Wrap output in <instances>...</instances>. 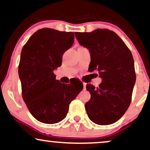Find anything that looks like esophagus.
<instances>
[{
  "mask_svg": "<svg viewBox=\"0 0 150 150\" xmlns=\"http://www.w3.org/2000/svg\"><path fill=\"white\" fill-rule=\"evenodd\" d=\"M83 85H84V89L85 90V89H86V83L83 82Z\"/></svg>",
  "mask_w": 150,
  "mask_h": 150,
  "instance_id": "1",
  "label": "esophagus"
}]
</instances>
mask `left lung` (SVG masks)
<instances>
[{"label": "left lung", "mask_w": 150, "mask_h": 150, "mask_svg": "<svg viewBox=\"0 0 150 150\" xmlns=\"http://www.w3.org/2000/svg\"><path fill=\"white\" fill-rule=\"evenodd\" d=\"M79 44L91 53L89 71L97 70L102 78L96 87L86 84L91 99L85 105L92 122L100 125L113 124L129 107L136 82L132 52L114 32L96 29L91 33H75Z\"/></svg>", "instance_id": "8db88e82"}]
</instances>
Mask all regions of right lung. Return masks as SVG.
Listing matches in <instances>:
<instances>
[{
  "instance_id": "right-lung-1",
  "label": "right lung",
  "mask_w": 150,
  "mask_h": 150,
  "mask_svg": "<svg viewBox=\"0 0 150 150\" xmlns=\"http://www.w3.org/2000/svg\"><path fill=\"white\" fill-rule=\"evenodd\" d=\"M74 43V33L51 28L37 30L22 49L18 75L22 96L30 113L39 122L55 124L64 119L70 103L83 89L56 79L53 71Z\"/></svg>"
}]
</instances>
